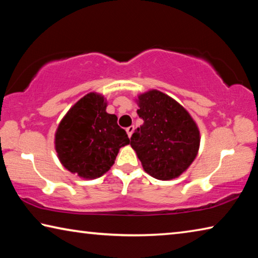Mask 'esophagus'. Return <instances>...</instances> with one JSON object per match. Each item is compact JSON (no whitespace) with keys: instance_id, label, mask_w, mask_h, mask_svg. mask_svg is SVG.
I'll return each instance as SVG.
<instances>
[{"instance_id":"1","label":"esophagus","mask_w":258,"mask_h":258,"mask_svg":"<svg viewBox=\"0 0 258 258\" xmlns=\"http://www.w3.org/2000/svg\"><path fill=\"white\" fill-rule=\"evenodd\" d=\"M133 132H134V126H130V127H127V128H126V133H127V135H128V138H131V137H132V134H133Z\"/></svg>"}]
</instances>
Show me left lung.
I'll return each mask as SVG.
<instances>
[{
	"label": "left lung",
	"instance_id": "left-lung-1",
	"mask_svg": "<svg viewBox=\"0 0 258 258\" xmlns=\"http://www.w3.org/2000/svg\"><path fill=\"white\" fill-rule=\"evenodd\" d=\"M138 115L143 124L131 138L145 172L161 181L184 173L200 147L198 125L186 109L158 90L138 94Z\"/></svg>",
	"mask_w": 258,
	"mask_h": 258
}]
</instances>
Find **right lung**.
<instances>
[{
  "label": "right lung",
  "mask_w": 258,
  "mask_h": 258,
  "mask_svg": "<svg viewBox=\"0 0 258 258\" xmlns=\"http://www.w3.org/2000/svg\"><path fill=\"white\" fill-rule=\"evenodd\" d=\"M107 100L90 92L69 109L54 134V148L61 165L84 180L106 174L130 139L117 124V116L106 111Z\"/></svg>",
  "instance_id": "1"
}]
</instances>
